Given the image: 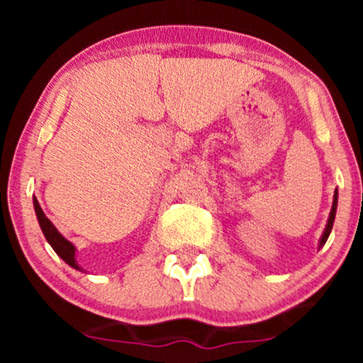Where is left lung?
I'll use <instances>...</instances> for the list:
<instances>
[{
  "instance_id": "left-lung-1",
  "label": "left lung",
  "mask_w": 363,
  "mask_h": 363,
  "mask_svg": "<svg viewBox=\"0 0 363 363\" xmlns=\"http://www.w3.org/2000/svg\"><path fill=\"white\" fill-rule=\"evenodd\" d=\"M336 206H338V193H335V199H333V208H331V213H329V220H328V225L326 228H324V234L320 237V242H319V247H323L324 244H326L329 234H331V228H333V223H335V215H336Z\"/></svg>"
}]
</instances>
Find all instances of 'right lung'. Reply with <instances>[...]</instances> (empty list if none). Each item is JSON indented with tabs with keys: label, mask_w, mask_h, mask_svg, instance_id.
Returning a JSON list of instances; mask_svg holds the SVG:
<instances>
[{
	"label": "right lung",
	"mask_w": 363,
	"mask_h": 363,
	"mask_svg": "<svg viewBox=\"0 0 363 363\" xmlns=\"http://www.w3.org/2000/svg\"><path fill=\"white\" fill-rule=\"evenodd\" d=\"M34 208H35L37 220H39L40 228H43V234L45 237V240L51 244V247L54 249V251H56L57 256H60L61 259L66 262V264H69L74 269H82L80 266H78L77 259H74V245L69 242V240H66L65 237H62L60 232H57V228L51 223V220H49L48 216L44 215L43 208H40L35 196H34Z\"/></svg>",
	"instance_id": "right-lung-1"
}]
</instances>
